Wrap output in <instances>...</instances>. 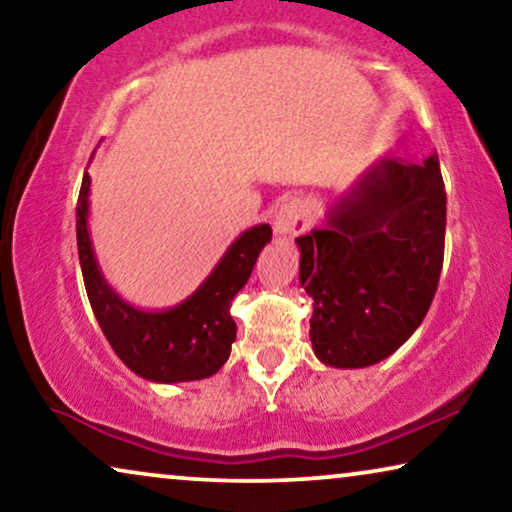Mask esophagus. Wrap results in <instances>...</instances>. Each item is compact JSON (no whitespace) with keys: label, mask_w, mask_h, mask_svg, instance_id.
I'll return each mask as SVG.
<instances>
[{"label":"esophagus","mask_w":512,"mask_h":512,"mask_svg":"<svg viewBox=\"0 0 512 512\" xmlns=\"http://www.w3.org/2000/svg\"><path fill=\"white\" fill-rule=\"evenodd\" d=\"M307 228H310V212L303 200H289L279 207L275 216V233L279 237L303 235Z\"/></svg>","instance_id":"1"}]
</instances>
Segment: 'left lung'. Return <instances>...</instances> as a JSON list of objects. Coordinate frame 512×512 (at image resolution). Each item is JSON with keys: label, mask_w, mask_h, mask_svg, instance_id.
I'll return each instance as SVG.
<instances>
[{"label": "left lung", "mask_w": 512, "mask_h": 512, "mask_svg": "<svg viewBox=\"0 0 512 512\" xmlns=\"http://www.w3.org/2000/svg\"><path fill=\"white\" fill-rule=\"evenodd\" d=\"M438 153L380 158L328 207L324 228L296 237L310 340L333 368H366L396 352L436 296L445 254Z\"/></svg>", "instance_id": "1"}]
</instances>
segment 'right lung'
Returning <instances> with one entry per match:
<instances>
[{"label": "right lung", "mask_w": 512, "mask_h": 512, "mask_svg": "<svg viewBox=\"0 0 512 512\" xmlns=\"http://www.w3.org/2000/svg\"><path fill=\"white\" fill-rule=\"evenodd\" d=\"M88 195L90 177L83 174L76 202L81 272L97 324L118 359L135 375L160 384L205 380L219 373L237 333L230 303L249 282L258 254L272 240V228L261 223L244 230L191 296L170 310L149 312L125 303L104 279L88 233Z\"/></svg>", "instance_id": "obj_1"}]
</instances>
